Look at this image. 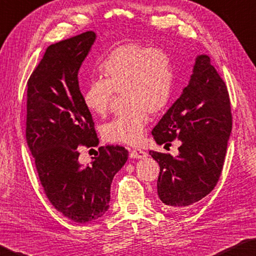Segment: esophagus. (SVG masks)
Masks as SVG:
<instances>
[{
    "label": "esophagus",
    "instance_id": "obj_1",
    "mask_svg": "<svg viewBox=\"0 0 256 256\" xmlns=\"http://www.w3.org/2000/svg\"><path fill=\"white\" fill-rule=\"evenodd\" d=\"M130 156H131L132 158H144L148 156V153L142 151V150L140 148H134L131 151V153H130Z\"/></svg>",
    "mask_w": 256,
    "mask_h": 256
}]
</instances>
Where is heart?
Returning a JSON list of instances; mask_svg holds the SVG:
<instances>
[{
  "label": "heart",
  "mask_w": 256,
  "mask_h": 256,
  "mask_svg": "<svg viewBox=\"0 0 256 256\" xmlns=\"http://www.w3.org/2000/svg\"><path fill=\"white\" fill-rule=\"evenodd\" d=\"M104 78L90 81L83 92L90 112L104 116L115 92H123L126 108L104 124V140L134 145L141 141L148 112L158 114L166 108L174 85L172 58L163 48L126 43L113 48L98 65Z\"/></svg>",
  "instance_id": "1"
}]
</instances>
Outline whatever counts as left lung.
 I'll return each mask as SVG.
<instances>
[{
	"mask_svg": "<svg viewBox=\"0 0 256 256\" xmlns=\"http://www.w3.org/2000/svg\"><path fill=\"white\" fill-rule=\"evenodd\" d=\"M231 131L226 85L208 55H198L188 85L152 131L160 145L181 141L175 158L150 151L160 165L158 195L168 208L182 210L213 191Z\"/></svg>",
	"mask_w": 256,
	"mask_h": 256,
	"instance_id": "left-lung-1",
	"label": "left lung"
}]
</instances>
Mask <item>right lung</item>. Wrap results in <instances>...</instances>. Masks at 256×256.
I'll list each match as a JSON object with an SVG mask.
<instances>
[{
	"mask_svg": "<svg viewBox=\"0 0 256 256\" xmlns=\"http://www.w3.org/2000/svg\"><path fill=\"white\" fill-rule=\"evenodd\" d=\"M95 38L88 31L50 45L28 81L25 132L40 182L53 206L76 223L108 211L112 180L128 156L123 146L108 145L91 165L78 163L80 145H98L78 78Z\"/></svg>",
	"mask_w": 256,
	"mask_h": 256,
	"instance_id": "add662e5",
	"label": "right lung"
}]
</instances>
